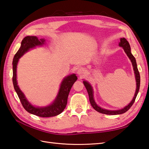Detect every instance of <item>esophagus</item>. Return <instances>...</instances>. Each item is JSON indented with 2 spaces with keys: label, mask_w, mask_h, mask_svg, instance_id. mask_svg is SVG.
Instances as JSON below:
<instances>
[{
  "label": "esophagus",
  "mask_w": 149,
  "mask_h": 149,
  "mask_svg": "<svg viewBox=\"0 0 149 149\" xmlns=\"http://www.w3.org/2000/svg\"><path fill=\"white\" fill-rule=\"evenodd\" d=\"M77 74H79V75H80L81 77L84 76V75L86 74V70H85L84 68H81L77 70Z\"/></svg>",
  "instance_id": "1"
}]
</instances>
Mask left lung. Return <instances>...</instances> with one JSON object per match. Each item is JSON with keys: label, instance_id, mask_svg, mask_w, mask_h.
<instances>
[{"label": "left lung", "instance_id": "1", "mask_svg": "<svg viewBox=\"0 0 149 149\" xmlns=\"http://www.w3.org/2000/svg\"><path fill=\"white\" fill-rule=\"evenodd\" d=\"M119 45L120 47H122V48L124 50L125 52L126 53V54L127 55V56L129 58V59H131V61L132 62V66H133V69L134 71V74H135V77H136V93L134 95V97L133 99H132L131 102L129 104V105L127 106H125L124 108L120 109V110H116V111H111V110H107V109H104L101 108L100 107L98 106L97 104L95 103L93 99V89L91 88V85L88 83L86 81H83L84 85L86 87L88 95H89V99H90V102L91 106L93 107V108L96 110L97 111L99 112L100 113L102 114H106V115H119V114H122L124 113L126 111L131 108V107L132 106V104H134L137 95L138 93L139 90H140V73H139L138 69L137 67V64H136V59L133 55L132 54L131 52V47L130 45H129V43L126 40L125 38H123L120 39V42L119 43Z\"/></svg>", "mask_w": 149, "mask_h": 149}]
</instances>
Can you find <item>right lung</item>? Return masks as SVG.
<instances>
[{"label": "right lung", "mask_w": 149, "mask_h": 149, "mask_svg": "<svg viewBox=\"0 0 149 149\" xmlns=\"http://www.w3.org/2000/svg\"><path fill=\"white\" fill-rule=\"evenodd\" d=\"M45 42V39L38 40L36 36H26L22 40L20 49L15 54L13 61V83L22 106L27 112L40 117H51L59 115L65 109L67 104L70 91L72 85L77 79L76 75L72 74L64 79L54 102L51 105L45 107H36L31 105L27 100L24 94L20 90L17 81V66L19 58L30 49L36 46L42 45Z\"/></svg>", "instance_id": "obj_1"}]
</instances>
